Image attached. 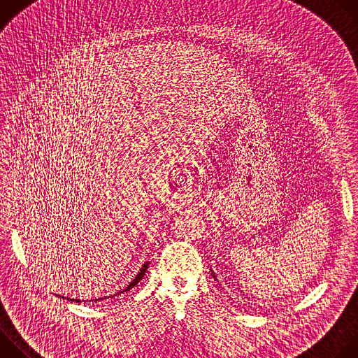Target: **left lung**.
Instances as JSON below:
<instances>
[{"mask_svg": "<svg viewBox=\"0 0 358 358\" xmlns=\"http://www.w3.org/2000/svg\"><path fill=\"white\" fill-rule=\"evenodd\" d=\"M213 275H214V273H213Z\"/></svg>", "mask_w": 358, "mask_h": 358, "instance_id": "left-lung-1", "label": "left lung"}]
</instances>
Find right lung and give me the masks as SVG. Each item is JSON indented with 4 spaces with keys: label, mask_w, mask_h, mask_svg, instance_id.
Here are the masks:
<instances>
[{
    "label": "right lung",
    "mask_w": 358,
    "mask_h": 358,
    "mask_svg": "<svg viewBox=\"0 0 358 358\" xmlns=\"http://www.w3.org/2000/svg\"><path fill=\"white\" fill-rule=\"evenodd\" d=\"M147 268H148V264H144V266L140 269V272H138V275L136 276V279H134V280H131V283H130V285H129L126 289L120 290V293H124V292H129L130 289H133V287H134V286H136V285H137V283H138V282L143 279V276H144V273H145ZM120 293H119V294H120ZM116 296H117V294H116Z\"/></svg>",
    "instance_id": "add662e5"
}]
</instances>
